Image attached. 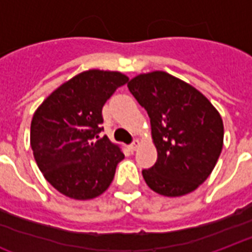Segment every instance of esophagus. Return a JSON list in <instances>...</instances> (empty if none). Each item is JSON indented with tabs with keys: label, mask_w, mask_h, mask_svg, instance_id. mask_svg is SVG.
Here are the masks:
<instances>
[{
	"label": "esophagus",
	"mask_w": 252,
	"mask_h": 252,
	"mask_svg": "<svg viewBox=\"0 0 252 252\" xmlns=\"http://www.w3.org/2000/svg\"><path fill=\"white\" fill-rule=\"evenodd\" d=\"M139 147H140V141H139V140H134L133 143L130 144V145L128 148H129V151L133 152V151H136V149H137V148H139Z\"/></svg>",
	"instance_id": "esophagus-1"
}]
</instances>
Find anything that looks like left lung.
<instances>
[{"label": "left lung", "instance_id": "left-lung-1", "mask_svg": "<svg viewBox=\"0 0 252 252\" xmlns=\"http://www.w3.org/2000/svg\"><path fill=\"white\" fill-rule=\"evenodd\" d=\"M132 95L151 119L157 161L144 169L153 191L181 197L206 181L223 147V122L201 92L164 71L140 74L128 82Z\"/></svg>", "mask_w": 252, "mask_h": 252}]
</instances>
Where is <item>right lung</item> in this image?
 <instances>
[{"instance_id": "add662e5", "label": "right lung", "mask_w": 252, "mask_h": 252, "mask_svg": "<svg viewBox=\"0 0 252 252\" xmlns=\"http://www.w3.org/2000/svg\"><path fill=\"white\" fill-rule=\"evenodd\" d=\"M126 82L119 71H83L51 92L32 115L30 144L36 165L68 198L103 194L124 158L122 148L99 133L103 105Z\"/></svg>"}]
</instances>
